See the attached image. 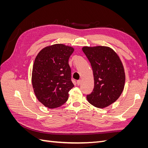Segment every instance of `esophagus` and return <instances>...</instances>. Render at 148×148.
Wrapping results in <instances>:
<instances>
[{"label": "esophagus", "instance_id": "obj_1", "mask_svg": "<svg viewBox=\"0 0 148 148\" xmlns=\"http://www.w3.org/2000/svg\"><path fill=\"white\" fill-rule=\"evenodd\" d=\"M81 83H82V80L81 79H78V81H77V84L78 85H79L80 84H81Z\"/></svg>", "mask_w": 148, "mask_h": 148}]
</instances>
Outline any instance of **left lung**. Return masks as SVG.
Wrapping results in <instances>:
<instances>
[{"mask_svg":"<svg viewBox=\"0 0 148 148\" xmlns=\"http://www.w3.org/2000/svg\"><path fill=\"white\" fill-rule=\"evenodd\" d=\"M82 50L92 67L95 86L87 95L89 102L104 108L118 99L125 85V75L120 59L108 47H84Z\"/></svg>","mask_w":148,"mask_h":148,"instance_id":"1","label":"left lung"}]
</instances>
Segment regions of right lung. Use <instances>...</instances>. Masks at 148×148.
Instances as JSON below:
<instances>
[{"mask_svg":"<svg viewBox=\"0 0 148 148\" xmlns=\"http://www.w3.org/2000/svg\"><path fill=\"white\" fill-rule=\"evenodd\" d=\"M73 48L58 44L39 52L34 62L32 84L35 95L48 108L60 107L66 102L71 82L69 59Z\"/></svg>","mask_w":148,"mask_h":148,"instance_id":"obj_1","label":"right lung"}]
</instances>
